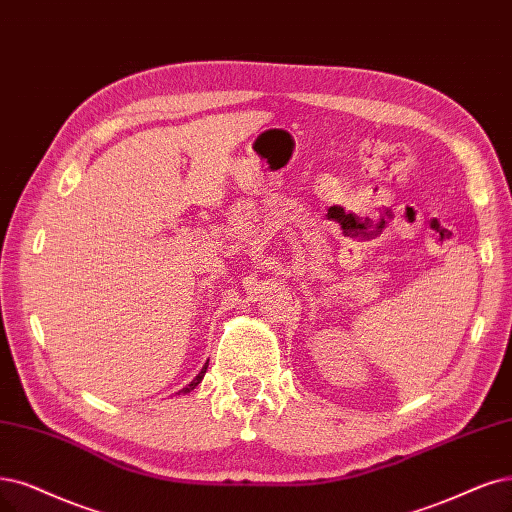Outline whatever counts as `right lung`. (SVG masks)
<instances>
[{"instance_id": "add662e5", "label": "right lung", "mask_w": 512, "mask_h": 512, "mask_svg": "<svg viewBox=\"0 0 512 512\" xmlns=\"http://www.w3.org/2000/svg\"><path fill=\"white\" fill-rule=\"evenodd\" d=\"M206 367H208V363H204L202 371H200V373H198V375L194 377V380H192V382H189V384H187V386H185L183 390H179V392H183V394H187V392H192V390H194V388H196V386H198V384L202 382V377H204V373H206Z\"/></svg>"}]
</instances>
